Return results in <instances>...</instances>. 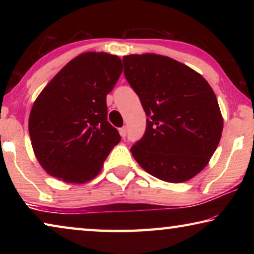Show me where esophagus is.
Masks as SVG:
<instances>
[{
	"label": "esophagus",
	"mask_w": 254,
	"mask_h": 254,
	"mask_svg": "<svg viewBox=\"0 0 254 254\" xmlns=\"http://www.w3.org/2000/svg\"><path fill=\"white\" fill-rule=\"evenodd\" d=\"M127 133V127H123L120 128V134H121L122 137H126Z\"/></svg>",
	"instance_id": "obj_1"
}]
</instances>
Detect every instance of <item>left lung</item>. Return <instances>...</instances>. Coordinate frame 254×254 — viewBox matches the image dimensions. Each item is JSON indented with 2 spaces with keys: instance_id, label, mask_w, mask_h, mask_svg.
<instances>
[{
  "instance_id": "left-lung-1",
  "label": "left lung",
  "mask_w": 254,
  "mask_h": 254,
  "mask_svg": "<svg viewBox=\"0 0 254 254\" xmlns=\"http://www.w3.org/2000/svg\"><path fill=\"white\" fill-rule=\"evenodd\" d=\"M123 65L148 117L144 135L131 148L133 158L163 182L195 177L222 136L223 117L213 88L198 72L167 56L128 55Z\"/></svg>"
}]
</instances>
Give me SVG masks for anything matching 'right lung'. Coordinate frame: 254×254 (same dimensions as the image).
Masks as SVG:
<instances>
[{
  "mask_svg": "<svg viewBox=\"0 0 254 254\" xmlns=\"http://www.w3.org/2000/svg\"><path fill=\"white\" fill-rule=\"evenodd\" d=\"M122 70L118 56L88 51L71 59L42 89L30 112L29 134L47 174L71 184L100 174L121 141L107 121L106 95Z\"/></svg>",
  "mask_w": 254,
  "mask_h": 254,
  "instance_id": "1",
  "label": "right lung"
}]
</instances>
